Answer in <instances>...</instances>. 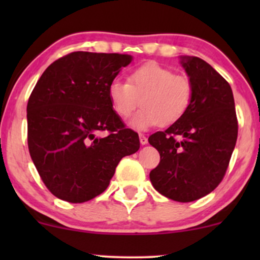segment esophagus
Instances as JSON below:
<instances>
[{
  "label": "esophagus",
  "instance_id": "esophagus-1",
  "mask_svg": "<svg viewBox=\"0 0 260 260\" xmlns=\"http://www.w3.org/2000/svg\"><path fill=\"white\" fill-rule=\"evenodd\" d=\"M139 140H140V144L142 145L148 144V138L144 136V134H139Z\"/></svg>",
  "mask_w": 260,
  "mask_h": 260
}]
</instances>
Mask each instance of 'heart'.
I'll return each mask as SVG.
<instances>
[{
    "label": "heart",
    "instance_id": "heart-1",
    "mask_svg": "<svg viewBox=\"0 0 260 260\" xmlns=\"http://www.w3.org/2000/svg\"><path fill=\"white\" fill-rule=\"evenodd\" d=\"M107 94L112 110L122 120L129 117L140 103L143 107L131 124L145 131L157 123L165 127L180 121L192 103L193 86L187 77L157 62H148L133 70L128 82L111 80Z\"/></svg>",
    "mask_w": 260,
    "mask_h": 260
}]
</instances>
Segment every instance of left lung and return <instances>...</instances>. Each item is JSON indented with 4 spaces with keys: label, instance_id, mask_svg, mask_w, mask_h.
I'll return each mask as SVG.
<instances>
[{
    "label": "left lung",
    "instance_id": "obj_1",
    "mask_svg": "<svg viewBox=\"0 0 260 260\" xmlns=\"http://www.w3.org/2000/svg\"><path fill=\"white\" fill-rule=\"evenodd\" d=\"M180 58L193 86L192 103L180 121L149 137L160 154L149 177L160 194L188 203L213 192L222 181L238 123L229 83L204 59Z\"/></svg>",
    "mask_w": 260,
    "mask_h": 260
}]
</instances>
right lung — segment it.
I'll list each match as a JSON object with an SVG mask.
<instances>
[{
    "label": "right lung",
    "mask_w": 260,
    "mask_h": 260,
    "mask_svg": "<svg viewBox=\"0 0 260 260\" xmlns=\"http://www.w3.org/2000/svg\"><path fill=\"white\" fill-rule=\"evenodd\" d=\"M132 59L72 52L50 64L31 91L29 153L45 186L62 201L84 203L101 194L122 157L138 151V134L124 127L107 94Z\"/></svg>",
    "instance_id": "obj_1"
}]
</instances>
